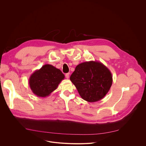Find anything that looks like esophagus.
<instances>
[{"mask_svg":"<svg viewBox=\"0 0 146 146\" xmlns=\"http://www.w3.org/2000/svg\"><path fill=\"white\" fill-rule=\"evenodd\" d=\"M65 77H66V78L67 79H68V78H69V73H66V74H65Z\"/></svg>","mask_w":146,"mask_h":146,"instance_id":"obj_1","label":"esophagus"}]
</instances>
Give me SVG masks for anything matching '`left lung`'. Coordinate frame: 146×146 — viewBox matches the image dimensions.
<instances>
[{"label":"left lung","instance_id":"8db88e82","mask_svg":"<svg viewBox=\"0 0 146 146\" xmlns=\"http://www.w3.org/2000/svg\"><path fill=\"white\" fill-rule=\"evenodd\" d=\"M80 96L88 102L100 100L110 90L113 76L110 70L99 61L78 65L70 77Z\"/></svg>","mask_w":146,"mask_h":146}]
</instances>
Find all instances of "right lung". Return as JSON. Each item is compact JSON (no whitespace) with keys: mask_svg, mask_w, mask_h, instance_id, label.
Listing matches in <instances>:
<instances>
[{"mask_svg":"<svg viewBox=\"0 0 146 146\" xmlns=\"http://www.w3.org/2000/svg\"><path fill=\"white\" fill-rule=\"evenodd\" d=\"M64 78L65 75L59 69L46 64L31 75L29 85L35 95L45 98L50 96Z\"/></svg>","mask_w":146,"mask_h":146,"instance_id":"obj_1","label":"right lung"}]
</instances>
